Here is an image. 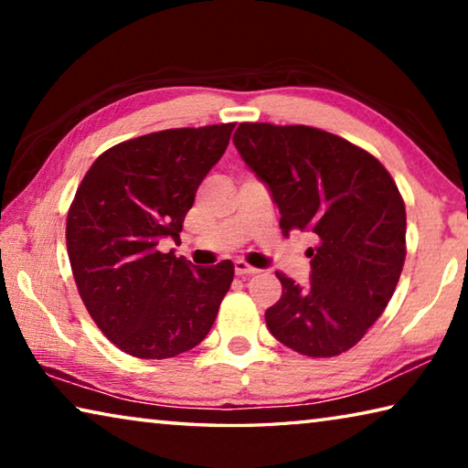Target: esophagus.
<instances>
[{"mask_svg":"<svg viewBox=\"0 0 468 468\" xmlns=\"http://www.w3.org/2000/svg\"><path fill=\"white\" fill-rule=\"evenodd\" d=\"M235 272L239 276H251V274H256L260 271H258V268L250 266L248 262H243V260H235Z\"/></svg>","mask_w":468,"mask_h":468,"instance_id":"1","label":"esophagus"}]
</instances>
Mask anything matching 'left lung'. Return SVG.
I'll list each match as a JSON object with an SVG mask.
<instances>
[{
	"mask_svg": "<svg viewBox=\"0 0 468 468\" xmlns=\"http://www.w3.org/2000/svg\"><path fill=\"white\" fill-rule=\"evenodd\" d=\"M235 148L271 189L281 231L314 237L310 282L276 272L282 295L266 310L276 340L307 357H336L366 336L400 279L407 212L384 165L310 125L239 123Z\"/></svg>",
	"mask_w": 468,
	"mask_h": 468,
	"instance_id": "obj_1",
	"label": "left lung"
}]
</instances>
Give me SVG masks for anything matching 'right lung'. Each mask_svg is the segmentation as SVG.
<instances>
[{
	"label": "right lung",
	"mask_w": 468,
	"mask_h": 468,
	"mask_svg": "<svg viewBox=\"0 0 468 468\" xmlns=\"http://www.w3.org/2000/svg\"><path fill=\"white\" fill-rule=\"evenodd\" d=\"M235 123L163 130L122 142L86 173L68 212L78 292L111 343L140 359L200 345L231 287V260L194 266L179 243L196 189L225 154Z\"/></svg>",
	"instance_id": "1"
}]
</instances>
